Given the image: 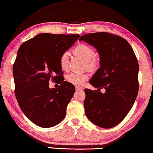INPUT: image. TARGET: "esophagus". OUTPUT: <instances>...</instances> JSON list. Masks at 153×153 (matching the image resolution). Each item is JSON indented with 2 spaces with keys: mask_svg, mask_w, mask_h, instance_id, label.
Wrapping results in <instances>:
<instances>
[{
  "mask_svg": "<svg viewBox=\"0 0 153 153\" xmlns=\"http://www.w3.org/2000/svg\"><path fill=\"white\" fill-rule=\"evenodd\" d=\"M76 91H82V90H83V87H81V86H77L76 87Z\"/></svg>",
  "mask_w": 153,
  "mask_h": 153,
  "instance_id": "esophagus-1",
  "label": "esophagus"
}]
</instances>
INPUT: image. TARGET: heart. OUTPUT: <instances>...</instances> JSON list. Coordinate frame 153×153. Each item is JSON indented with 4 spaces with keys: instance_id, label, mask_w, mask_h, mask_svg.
<instances>
[{
    "instance_id": "obj_1",
    "label": "heart",
    "mask_w": 153,
    "mask_h": 153,
    "mask_svg": "<svg viewBox=\"0 0 153 153\" xmlns=\"http://www.w3.org/2000/svg\"><path fill=\"white\" fill-rule=\"evenodd\" d=\"M74 53L77 56L81 57L86 61V67L88 69H93L96 67L97 62L94 59L95 50L93 47L86 44H79L73 50ZM69 54L67 51L64 52L60 57V65L61 69L64 71H67L69 69ZM67 81L76 86H81L84 82L88 79V75L80 73H71L66 77Z\"/></svg>"
}]
</instances>
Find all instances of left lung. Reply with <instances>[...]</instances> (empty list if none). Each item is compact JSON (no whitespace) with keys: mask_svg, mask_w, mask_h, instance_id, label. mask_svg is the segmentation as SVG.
Masks as SVG:
<instances>
[{"mask_svg":"<svg viewBox=\"0 0 153 153\" xmlns=\"http://www.w3.org/2000/svg\"><path fill=\"white\" fill-rule=\"evenodd\" d=\"M93 45L100 54V67L90 84L97 90H84V106L91 122L110 128L124 119L139 91L137 59L127 41L108 32L87 33L79 39ZM104 88L105 93L100 89Z\"/></svg>","mask_w":153,"mask_h":153,"instance_id":"8db88e82","label":"left lung"}]
</instances>
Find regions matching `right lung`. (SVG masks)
Listing matches in <instances>:
<instances>
[{
    "instance_id": "add662e5",
    "label": "right lung",
    "mask_w": 153,
    "mask_h": 153,
    "mask_svg": "<svg viewBox=\"0 0 153 153\" xmlns=\"http://www.w3.org/2000/svg\"><path fill=\"white\" fill-rule=\"evenodd\" d=\"M78 34L40 33L22 43L13 65L15 95L26 117L38 126L53 127L63 120L75 86L64 82L60 57ZM50 79L61 86L50 89Z\"/></svg>"
}]
</instances>
